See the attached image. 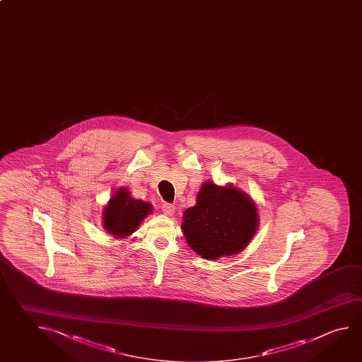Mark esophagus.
<instances>
[{
	"instance_id": "esophagus-1",
	"label": "esophagus",
	"mask_w": 362,
	"mask_h": 362,
	"mask_svg": "<svg viewBox=\"0 0 362 362\" xmlns=\"http://www.w3.org/2000/svg\"><path fill=\"white\" fill-rule=\"evenodd\" d=\"M161 209H163V212H164L166 216H173L174 215V212H175L174 204H170V203H164V204L161 206Z\"/></svg>"
}]
</instances>
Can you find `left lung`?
Segmentation results:
<instances>
[{
	"label": "left lung",
	"mask_w": 362,
	"mask_h": 362,
	"mask_svg": "<svg viewBox=\"0 0 362 362\" xmlns=\"http://www.w3.org/2000/svg\"><path fill=\"white\" fill-rule=\"evenodd\" d=\"M259 226L257 204L231 184L206 180L196 204L183 212V230L190 249L204 259L216 260L240 253Z\"/></svg>",
	"instance_id": "1"
}]
</instances>
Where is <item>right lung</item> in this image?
<instances>
[{"instance_id": "1", "label": "right lung", "mask_w": 362, "mask_h": 362, "mask_svg": "<svg viewBox=\"0 0 362 362\" xmlns=\"http://www.w3.org/2000/svg\"><path fill=\"white\" fill-rule=\"evenodd\" d=\"M150 214H153L151 203L136 199L127 188L122 187L104 206L103 228L117 239H124L134 234Z\"/></svg>"}]
</instances>
